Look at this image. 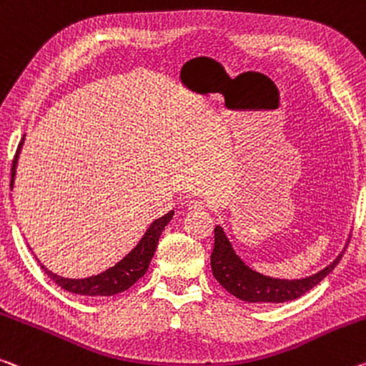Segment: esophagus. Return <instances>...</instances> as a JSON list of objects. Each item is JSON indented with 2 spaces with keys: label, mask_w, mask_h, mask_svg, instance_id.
Wrapping results in <instances>:
<instances>
[{
  "label": "esophagus",
  "mask_w": 366,
  "mask_h": 366,
  "mask_svg": "<svg viewBox=\"0 0 366 366\" xmlns=\"http://www.w3.org/2000/svg\"><path fill=\"white\" fill-rule=\"evenodd\" d=\"M187 208H190V210H205L207 205H205V202H202V200L190 199V200H187Z\"/></svg>",
  "instance_id": "esophagus-1"
}]
</instances>
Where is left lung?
<instances>
[{"label": "left lung", "mask_w": 366, "mask_h": 366, "mask_svg": "<svg viewBox=\"0 0 366 366\" xmlns=\"http://www.w3.org/2000/svg\"><path fill=\"white\" fill-rule=\"evenodd\" d=\"M344 252L345 249L334 259V262H330L315 275L300 278V280H280V278L259 274L247 267L234 252L222 226H217L210 264L214 278L233 297L247 303H283V301L300 298L301 295L310 292L312 287L324 280L340 262Z\"/></svg>", "instance_id": "8db88e82"}]
</instances>
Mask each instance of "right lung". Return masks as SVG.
<instances>
[{"instance_id": "right-lung-1", "label": "right lung", "mask_w": 366, "mask_h": 366, "mask_svg": "<svg viewBox=\"0 0 366 366\" xmlns=\"http://www.w3.org/2000/svg\"><path fill=\"white\" fill-rule=\"evenodd\" d=\"M26 137V135H24ZM24 137L17 147L16 156L13 159V167H11V189L14 184L16 176V164L17 158H19V152L22 143H24ZM174 212L166 213L164 217L154 219L152 226L147 229V233L142 237V241L127 254V256L120 260V262L110 267L106 272H102L99 275H92L88 278H65L54 274L49 269H45V265L40 264L37 260L40 269H42L50 280H54L58 287L66 290L69 293L84 295V297H112L129 290L132 285L140 280V278L147 274L149 262L154 256L156 247H158V241L161 237L162 229L166 228V224L172 219Z\"/></svg>"}]
</instances>
